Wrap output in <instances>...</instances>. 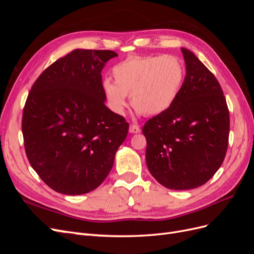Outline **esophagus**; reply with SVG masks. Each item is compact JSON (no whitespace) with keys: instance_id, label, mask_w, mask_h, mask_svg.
Listing matches in <instances>:
<instances>
[{"instance_id":"obj_1","label":"esophagus","mask_w":254,"mask_h":254,"mask_svg":"<svg viewBox=\"0 0 254 254\" xmlns=\"http://www.w3.org/2000/svg\"><path fill=\"white\" fill-rule=\"evenodd\" d=\"M129 132L130 133H139V132H141V129L139 128V126H136V125H130Z\"/></svg>"}]
</instances>
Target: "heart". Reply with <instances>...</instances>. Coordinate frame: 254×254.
<instances>
[{"mask_svg":"<svg viewBox=\"0 0 254 254\" xmlns=\"http://www.w3.org/2000/svg\"><path fill=\"white\" fill-rule=\"evenodd\" d=\"M114 82L107 79L103 91L109 108L122 115L127 94L136 114L155 117L171 108L178 97L184 68L174 56H131L112 67Z\"/></svg>","mask_w":254,"mask_h":254,"instance_id":"heart-1","label":"heart"}]
</instances>
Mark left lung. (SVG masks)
Returning <instances> with one entry per match:
<instances>
[{"instance_id":"1","label":"left lung","mask_w":254,"mask_h":254,"mask_svg":"<svg viewBox=\"0 0 254 254\" xmlns=\"http://www.w3.org/2000/svg\"><path fill=\"white\" fill-rule=\"evenodd\" d=\"M186 77L170 109L143 127L146 164L163 187L191 190L209 181L224 162L230 118L224 92L193 52L181 48Z\"/></svg>"}]
</instances>
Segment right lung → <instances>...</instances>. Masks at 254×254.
Segmentation results:
<instances>
[{
    "mask_svg": "<svg viewBox=\"0 0 254 254\" xmlns=\"http://www.w3.org/2000/svg\"><path fill=\"white\" fill-rule=\"evenodd\" d=\"M118 54L76 49L38 77L23 110L26 156L57 193L87 194L109 175L128 123L105 105L102 71Z\"/></svg>",
    "mask_w": 254,
    "mask_h": 254,
    "instance_id": "obj_1",
    "label": "right lung"
}]
</instances>
